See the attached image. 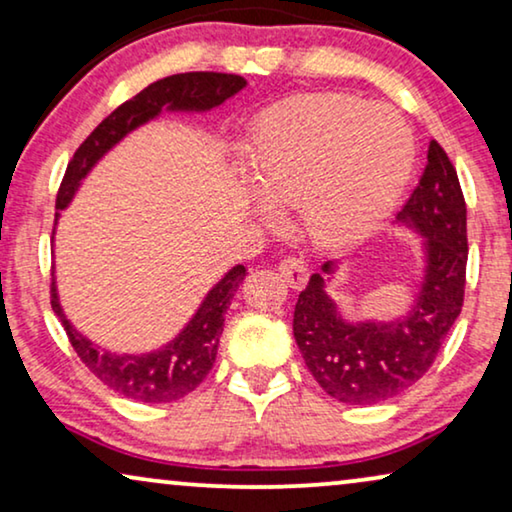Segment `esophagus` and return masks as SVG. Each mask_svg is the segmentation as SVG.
Here are the masks:
<instances>
[{"label": "esophagus", "mask_w": 512, "mask_h": 512, "mask_svg": "<svg viewBox=\"0 0 512 512\" xmlns=\"http://www.w3.org/2000/svg\"><path fill=\"white\" fill-rule=\"evenodd\" d=\"M279 275L284 277V282L291 286V289H303L310 279V268H307L305 258L300 256H286L282 263H279Z\"/></svg>", "instance_id": "esophagus-1"}]
</instances>
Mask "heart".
<instances>
[{
  "instance_id": "heart-1",
  "label": "heart",
  "mask_w": 512,
  "mask_h": 512,
  "mask_svg": "<svg viewBox=\"0 0 512 512\" xmlns=\"http://www.w3.org/2000/svg\"><path fill=\"white\" fill-rule=\"evenodd\" d=\"M415 163V137L384 104L347 95L291 97L251 125L244 167L272 209L300 207L328 247L363 240L396 207Z\"/></svg>"
}]
</instances>
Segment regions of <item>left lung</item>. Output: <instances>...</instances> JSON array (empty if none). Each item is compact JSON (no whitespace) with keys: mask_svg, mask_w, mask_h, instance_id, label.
Wrapping results in <instances>:
<instances>
[{"mask_svg":"<svg viewBox=\"0 0 512 512\" xmlns=\"http://www.w3.org/2000/svg\"><path fill=\"white\" fill-rule=\"evenodd\" d=\"M422 235L426 270L415 305L396 321H347L326 293L335 263L314 272L293 312V338L328 396L347 405L389 401L426 375L464 305L466 202L436 139L422 179L396 216Z\"/></svg>","mask_w":512,"mask_h":512,"instance_id":"obj_1","label":"left lung"}]
</instances>
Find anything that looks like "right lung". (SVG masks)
Returning <instances> with one entry per match:
<instances>
[{
	"label": "right lung",
	"instance_id": "obj_1",
	"mask_svg": "<svg viewBox=\"0 0 512 512\" xmlns=\"http://www.w3.org/2000/svg\"><path fill=\"white\" fill-rule=\"evenodd\" d=\"M247 86V81L237 74L219 72H186L165 76L132 100L123 102L121 107L111 111L97 128L90 132L74 158L69 160L65 177H62L55 209H65L72 202L74 193L79 191L81 179L93 170L97 160L104 153L121 142V139L139 125L149 123L163 109L170 111H209L219 107ZM55 214V223H58ZM247 275L244 265H235L226 272V277L207 293L195 317L188 321L184 331L174 338L170 345L149 354H111L107 349L93 345L86 335H81L69 324L62 312L58 293H55V279L51 282V307L65 326L67 338L72 342L74 352L86 363L90 373L102 380L109 389L118 391L125 398L139 403H170L179 401L193 389L200 387L216 361V349L223 333V321L230 300L240 289L242 279Z\"/></svg>",
	"mask_w": 512,
	"mask_h": 512
}]
</instances>
